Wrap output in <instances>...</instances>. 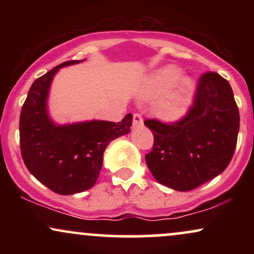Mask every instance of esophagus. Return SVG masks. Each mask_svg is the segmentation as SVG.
Masks as SVG:
<instances>
[{"label":"esophagus","mask_w":254,"mask_h":254,"mask_svg":"<svg viewBox=\"0 0 254 254\" xmlns=\"http://www.w3.org/2000/svg\"><path fill=\"white\" fill-rule=\"evenodd\" d=\"M133 127H141V125H143V118H142V116L139 115V113H135L133 115Z\"/></svg>","instance_id":"1"}]
</instances>
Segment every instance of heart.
Wrapping results in <instances>:
<instances>
[{"mask_svg": "<svg viewBox=\"0 0 254 254\" xmlns=\"http://www.w3.org/2000/svg\"><path fill=\"white\" fill-rule=\"evenodd\" d=\"M180 77V70L176 66H167L160 70L148 84V94L156 98L165 94ZM193 84L190 78H183L177 87L161 98L159 110L168 118H178L186 112L190 106Z\"/></svg>", "mask_w": 254, "mask_h": 254, "instance_id": "obj_1", "label": "heart"}]
</instances>
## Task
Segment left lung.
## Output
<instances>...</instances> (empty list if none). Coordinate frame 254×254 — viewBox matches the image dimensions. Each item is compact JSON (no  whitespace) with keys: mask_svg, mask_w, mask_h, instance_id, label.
<instances>
[{"mask_svg":"<svg viewBox=\"0 0 254 254\" xmlns=\"http://www.w3.org/2000/svg\"><path fill=\"white\" fill-rule=\"evenodd\" d=\"M154 145L145 162L154 178L177 191H190L226 170L237 147L240 116L232 87L217 72L198 78L188 113L173 123L145 119Z\"/></svg>","mask_w":254,"mask_h":254,"instance_id":"1","label":"left lung"}]
</instances>
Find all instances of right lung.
<instances>
[{
	"label": "right lung",
	"mask_w": 254,
	"mask_h": 254,
	"mask_svg": "<svg viewBox=\"0 0 254 254\" xmlns=\"http://www.w3.org/2000/svg\"><path fill=\"white\" fill-rule=\"evenodd\" d=\"M82 61L64 62L38 77L20 113V149L26 167L37 180L60 194L92 188L100 173L106 147L129 133L132 124L131 113L118 123L90 121L57 125L51 121L46 100L52 78L63 66Z\"/></svg>",
	"instance_id": "add662e5"
}]
</instances>
